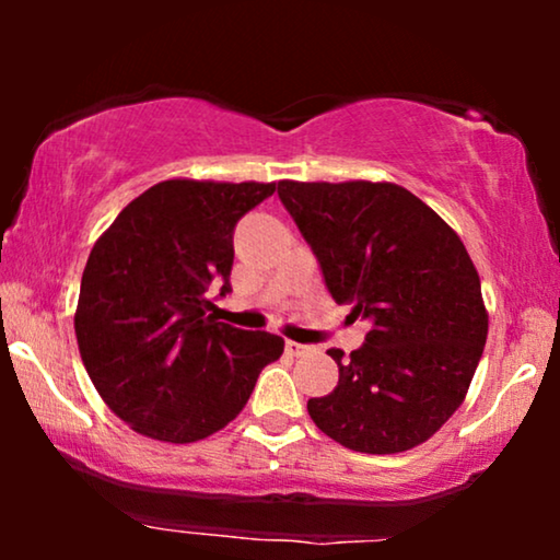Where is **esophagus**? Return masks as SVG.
Wrapping results in <instances>:
<instances>
[{"label":"esophagus","mask_w":560,"mask_h":560,"mask_svg":"<svg viewBox=\"0 0 560 560\" xmlns=\"http://www.w3.org/2000/svg\"><path fill=\"white\" fill-rule=\"evenodd\" d=\"M285 351L290 357H301L308 351V347H303V343H298V341H285Z\"/></svg>","instance_id":"1"}]
</instances>
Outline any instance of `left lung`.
<instances>
[{
	"mask_svg": "<svg viewBox=\"0 0 560 560\" xmlns=\"http://www.w3.org/2000/svg\"><path fill=\"white\" fill-rule=\"evenodd\" d=\"M278 196L318 259L336 303L370 320L331 395L308 416L362 454H400L431 439L464 402L487 343L481 282L464 242L395 183L280 180Z\"/></svg>",
	"mask_w": 560,
	"mask_h": 560,
	"instance_id": "left-lung-1",
	"label": "left lung"
}]
</instances>
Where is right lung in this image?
Listing matches in <instances>:
<instances>
[{"label": "right lung", "mask_w": 560, "mask_h": 560, "mask_svg": "<svg viewBox=\"0 0 560 560\" xmlns=\"http://www.w3.org/2000/svg\"><path fill=\"white\" fill-rule=\"evenodd\" d=\"M275 183L163 180L98 236L81 278L75 339L102 400L132 431L167 443L217 433L247 405L285 341L213 316L226 295L234 229Z\"/></svg>", "instance_id": "1"}]
</instances>
